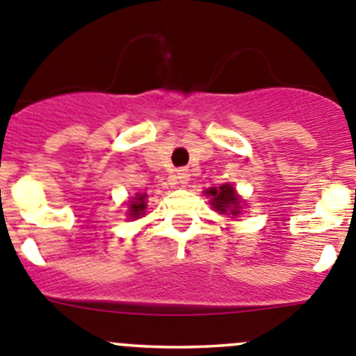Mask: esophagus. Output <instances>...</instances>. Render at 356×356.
Here are the masks:
<instances>
[{
    "instance_id": "obj_1",
    "label": "esophagus",
    "mask_w": 356,
    "mask_h": 356,
    "mask_svg": "<svg viewBox=\"0 0 356 356\" xmlns=\"http://www.w3.org/2000/svg\"><path fill=\"white\" fill-rule=\"evenodd\" d=\"M177 179H179V182H181V184H188V181H189V172H188V170H179Z\"/></svg>"
}]
</instances>
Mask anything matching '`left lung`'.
Returning a JSON list of instances; mask_svg holds the SVG:
<instances>
[{"label":"left lung","mask_w":356,"mask_h":356,"mask_svg":"<svg viewBox=\"0 0 356 356\" xmlns=\"http://www.w3.org/2000/svg\"><path fill=\"white\" fill-rule=\"evenodd\" d=\"M209 195L212 197V205L216 207V211H219L221 214H228L230 212L232 216L241 214V198L235 193V188L230 184H221L218 189H211Z\"/></svg>","instance_id":"8db88e82"}]
</instances>
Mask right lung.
I'll return each instance as SVG.
<instances>
[{
	"label": "right lung",
	"mask_w": 356,
	"mask_h": 356,
	"mask_svg": "<svg viewBox=\"0 0 356 356\" xmlns=\"http://www.w3.org/2000/svg\"><path fill=\"white\" fill-rule=\"evenodd\" d=\"M145 211V197L144 195H138V197H135V200L131 202V205H129V216L131 218H138L140 214H144Z\"/></svg>",
	"instance_id": "1"
}]
</instances>
